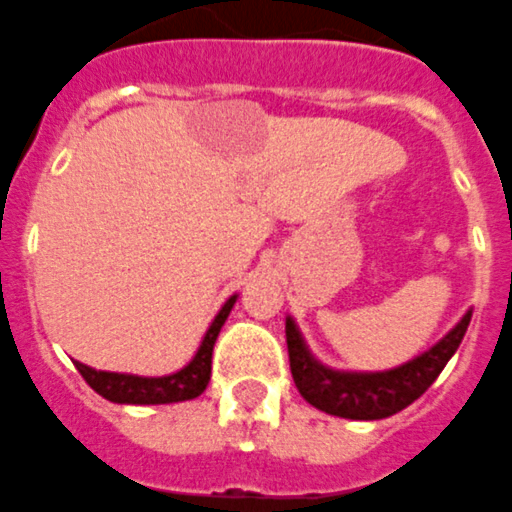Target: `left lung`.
<instances>
[{"mask_svg": "<svg viewBox=\"0 0 512 512\" xmlns=\"http://www.w3.org/2000/svg\"><path fill=\"white\" fill-rule=\"evenodd\" d=\"M469 322L471 311H466L461 322L430 350L404 366L368 373L335 371L319 363L306 348L296 322L286 317L288 361H291L293 381L301 397L327 415L348 417V420H384L410 407L417 397L428 391V386L438 379V373L446 368L451 355L464 340Z\"/></svg>", "mask_w": 512, "mask_h": 512, "instance_id": "obj_1", "label": "left lung"}]
</instances>
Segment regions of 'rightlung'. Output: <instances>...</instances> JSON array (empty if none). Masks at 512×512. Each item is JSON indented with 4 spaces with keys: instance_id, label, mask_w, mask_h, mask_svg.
<instances>
[{
    "instance_id": "add662e5",
    "label": "right lung",
    "mask_w": 512,
    "mask_h": 512,
    "mask_svg": "<svg viewBox=\"0 0 512 512\" xmlns=\"http://www.w3.org/2000/svg\"><path fill=\"white\" fill-rule=\"evenodd\" d=\"M234 301H237V296H231L221 306V311L216 314L211 327H208L206 337H203L201 348L193 355V361L185 368H180V371L170 373V376H133V373L95 371V368L84 366L79 361H74V366H77V371L82 373V379L100 397L115 404H172L201 397L203 391H206L208 381H211L213 345H216V337H219Z\"/></svg>"
}]
</instances>
